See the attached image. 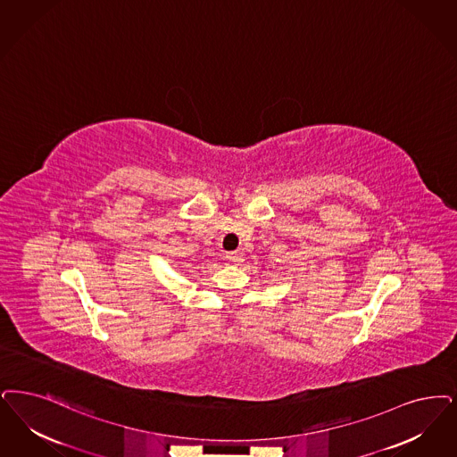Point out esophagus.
I'll use <instances>...</instances> for the list:
<instances>
[{"label": "esophagus", "instance_id": "34e87169", "mask_svg": "<svg viewBox=\"0 0 457 457\" xmlns=\"http://www.w3.org/2000/svg\"><path fill=\"white\" fill-rule=\"evenodd\" d=\"M228 260H231L233 263H239L241 260H243V253L241 252H231V253H228V256H226Z\"/></svg>", "mask_w": 457, "mask_h": 457}]
</instances>
